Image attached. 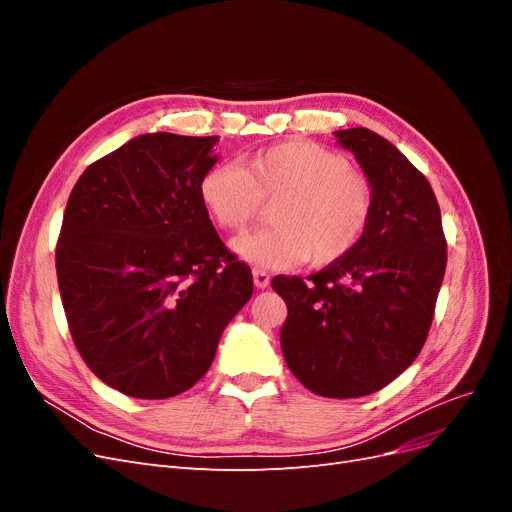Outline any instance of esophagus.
Wrapping results in <instances>:
<instances>
[{
  "instance_id": "obj_1",
  "label": "esophagus",
  "mask_w": 512,
  "mask_h": 512,
  "mask_svg": "<svg viewBox=\"0 0 512 512\" xmlns=\"http://www.w3.org/2000/svg\"><path fill=\"white\" fill-rule=\"evenodd\" d=\"M252 277H254V284H256V288H267V286H269V282H271L269 273H267V271H262V269H254V271H252Z\"/></svg>"
}]
</instances>
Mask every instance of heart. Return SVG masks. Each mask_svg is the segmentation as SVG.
<instances>
[{"mask_svg": "<svg viewBox=\"0 0 512 512\" xmlns=\"http://www.w3.org/2000/svg\"><path fill=\"white\" fill-rule=\"evenodd\" d=\"M198 198L213 222L239 232L273 203L265 228L232 241L243 260L288 269L309 260L329 267L361 243L374 218V185L335 149L305 138L256 151L243 166L215 162L198 179Z\"/></svg>", "mask_w": 512, "mask_h": 512, "instance_id": "obj_1", "label": "heart"}]
</instances>
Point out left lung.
Segmentation results:
<instances>
[{
  "label": "left lung",
  "instance_id": "8db88e82",
  "mask_svg": "<svg viewBox=\"0 0 512 512\" xmlns=\"http://www.w3.org/2000/svg\"><path fill=\"white\" fill-rule=\"evenodd\" d=\"M374 185V218L335 265L277 275L286 301L282 352L309 391L350 399L380 391L421 352L446 269L436 194L404 153L367 128L333 132Z\"/></svg>",
  "mask_w": 512,
  "mask_h": 512
}]
</instances>
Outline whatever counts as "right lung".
Segmentation results:
<instances>
[{
  "mask_svg": "<svg viewBox=\"0 0 512 512\" xmlns=\"http://www.w3.org/2000/svg\"><path fill=\"white\" fill-rule=\"evenodd\" d=\"M220 136L153 132L76 181L55 252L76 350L119 393L166 399L207 374L252 271L198 198Z\"/></svg>",
  "mask_w": 512,
  "mask_h": 512,
  "instance_id": "right-lung-1",
  "label": "right lung"
}]
</instances>
